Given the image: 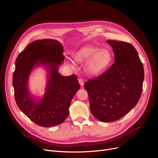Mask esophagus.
<instances>
[{
  "label": "esophagus",
  "instance_id": "34e87169",
  "mask_svg": "<svg viewBox=\"0 0 158 158\" xmlns=\"http://www.w3.org/2000/svg\"><path fill=\"white\" fill-rule=\"evenodd\" d=\"M79 83L80 84L81 86H84V81H83V80H82L81 79H79Z\"/></svg>",
  "mask_w": 158,
  "mask_h": 158
}]
</instances>
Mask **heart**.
<instances>
[{
	"label": "heart",
	"mask_w": 158,
	"mask_h": 158,
	"mask_svg": "<svg viewBox=\"0 0 158 158\" xmlns=\"http://www.w3.org/2000/svg\"><path fill=\"white\" fill-rule=\"evenodd\" d=\"M76 63H83L85 70L90 75H97L103 72L110 64L112 54L106 49H101L92 45L81 48L73 56Z\"/></svg>",
	"instance_id": "obj_1"
}]
</instances>
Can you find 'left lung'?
Returning a JSON list of instances; mask_svg holds the SVG:
<instances>
[{
    "instance_id": "8db88e82",
    "label": "left lung",
    "mask_w": 158,
    "mask_h": 158,
    "mask_svg": "<svg viewBox=\"0 0 158 158\" xmlns=\"http://www.w3.org/2000/svg\"><path fill=\"white\" fill-rule=\"evenodd\" d=\"M115 62L100 76L85 83L92 115L102 122L117 121L138 103L143 90V65L135 48L130 43L106 40Z\"/></svg>"
}]
</instances>
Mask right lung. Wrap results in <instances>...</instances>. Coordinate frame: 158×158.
Listing matches in <instances>:
<instances>
[{
  "instance_id": "obj_1",
  "label": "right lung",
  "mask_w": 158,
  "mask_h": 158,
  "mask_svg": "<svg viewBox=\"0 0 158 158\" xmlns=\"http://www.w3.org/2000/svg\"><path fill=\"white\" fill-rule=\"evenodd\" d=\"M62 44L56 40H37L27 46L15 60L13 86L16 103L27 117L43 127L65 121L71 101L80 88L76 75L63 76L58 72L64 60ZM38 66H43L48 72L42 98L34 97L28 88L31 72Z\"/></svg>"
}]
</instances>
